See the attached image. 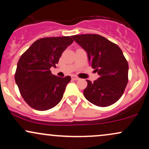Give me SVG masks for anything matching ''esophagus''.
<instances>
[{
	"instance_id": "34e87169",
	"label": "esophagus",
	"mask_w": 149,
	"mask_h": 149,
	"mask_svg": "<svg viewBox=\"0 0 149 149\" xmlns=\"http://www.w3.org/2000/svg\"><path fill=\"white\" fill-rule=\"evenodd\" d=\"M71 79H72L73 80H78V79H79V78H78V77L76 76H71Z\"/></svg>"
}]
</instances>
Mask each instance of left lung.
I'll return each instance as SVG.
<instances>
[{"label":"left lung","mask_w":149,"mask_h":149,"mask_svg":"<svg viewBox=\"0 0 149 149\" xmlns=\"http://www.w3.org/2000/svg\"><path fill=\"white\" fill-rule=\"evenodd\" d=\"M73 40L88 52L92 69L100 76L83 90L85 98L97 107L116 103L123 95L128 82V63L116 44L98 34L72 36Z\"/></svg>","instance_id":"obj_1"}]
</instances>
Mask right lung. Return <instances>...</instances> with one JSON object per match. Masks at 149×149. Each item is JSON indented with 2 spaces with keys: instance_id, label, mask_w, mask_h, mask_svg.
Returning <instances> with one entry per match:
<instances>
[{
  "instance_id": "obj_1",
  "label": "right lung",
  "mask_w": 149,
  "mask_h": 149,
  "mask_svg": "<svg viewBox=\"0 0 149 149\" xmlns=\"http://www.w3.org/2000/svg\"><path fill=\"white\" fill-rule=\"evenodd\" d=\"M73 42L70 36L42 38L22 54L15 79L22 97L29 107L46 111L61 100L71 77L54 76L50 68L55 67L62 52Z\"/></svg>"
}]
</instances>
